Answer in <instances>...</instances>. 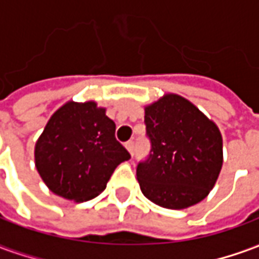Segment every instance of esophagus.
Instances as JSON below:
<instances>
[{"label": "esophagus", "mask_w": 259, "mask_h": 259, "mask_svg": "<svg viewBox=\"0 0 259 259\" xmlns=\"http://www.w3.org/2000/svg\"><path fill=\"white\" fill-rule=\"evenodd\" d=\"M126 148H127V151L130 152V155L133 157V155H135V143H133V141H127V143H126Z\"/></svg>", "instance_id": "1"}]
</instances>
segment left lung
<instances>
[{
    "instance_id": "left-lung-1",
    "label": "left lung",
    "mask_w": 259,
    "mask_h": 259,
    "mask_svg": "<svg viewBox=\"0 0 259 259\" xmlns=\"http://www.w3.org/2000/svg\"><path fill=\"white\" fill-rule=\"evenodd\" d=\"M144 123L151 148L136 169L143 194L169 209L204 200L222 168V136L217 124L176 94L148 105Z\"/></svg>"
}]
</instances>
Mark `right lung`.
Instances as JSON below:
<instances>
[{
  "label": "right lung",
  "mask_w": 259,
  "mask_h": 259,
  "mask_svg": "<svg viewBox=\"0 0 259 259\" xmlns=\"http://www.w3.org/2000/svg\"><path fill=\"white\" fill-rule=\"evenodd\" d=\"M115 122L96 102H68L48 120L36 143V168L48 189L87 201L105 190L130 154L115 137Z\"/></svg>",
  "instance_id": "obj_1"
}]
</instances>
